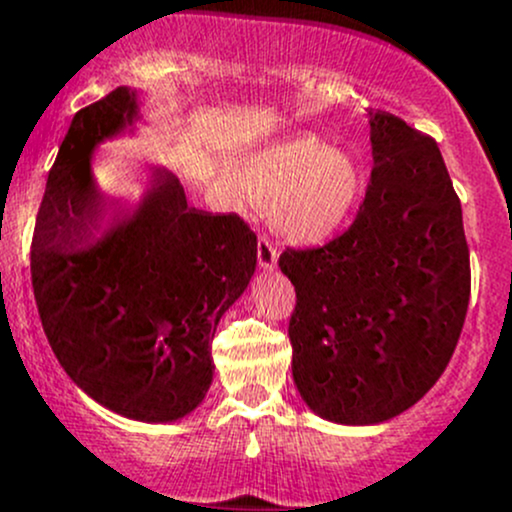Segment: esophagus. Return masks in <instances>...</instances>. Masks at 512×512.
<instances>
[{
    "label": "esophagus",
    "instance_id": "1",
    "mask_svg": "<svg viewBox=\"0 0 512 512\" xmlns=\"http://www.w3.org/2000/svg\"><path fill=\"white\" fill-rule=\"evenodd\" d=\"M256 258H258V266H261L263 271H273V268H276L278 249H276V244L268 239V236H261V239H258Z\"/></svg>",
    "mask_w": 512,
    "mask_h": 512
}]
</instances>
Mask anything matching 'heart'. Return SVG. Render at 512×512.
<instances>
[{"mask_svg":"<svg viewBox=\"0 0 512 512\" xmlns=\"http://www.w3.org/2000/svg\"><path fill=\"white\" fill-rule=\"evenodd\" d=\"M231 182L271 207V221L295 244H323L340 229L360 189V170L345 150L315 135H295L249 152Z\"/></svg>","mask_w":512,"mask_h":512,"instance_id":"b5f03b06","label":"heart"}]
</instances>
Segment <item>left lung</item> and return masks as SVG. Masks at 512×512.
I'll list each match as a JSON object with an SVG mask.
<instances>
[{
  "instance_id": "left-lung-1",
  "label": "left lung",
  "mask_w": 512,
  "mask_h": 512,
  "mask_svg": "<svg viewBox=\"0 0 512 512\" xmlns=\"http://www.w3.org/2000/svg\"><path fill=\"white\" fill-rule=\"evenodd\" d=\"M372 175L355 221L286 249L293 382L335 424H382L436 384L461 335L471 261L461 202L434 138L370 110Z\"/></svg>"
}]
</instances>
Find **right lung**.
<instances>
[{"instance_id":"right-lung-1","label":"right lung","mask_w":512,"mask_h":512,"mask_svg":"<svg viewBox=\"0 0 512 512\" xmlns=\"http://www.w3.org/2000/svg\"><path fill=\"white\" fill-rule=\"evenodd\" d=\"M135 120L125 86L73 115L36 214L31 286L68 377L110 412L167 424L207 397L214 333L254 276L256 234L236 214L189 207L162 167L133 212L111 215L93 150Z\"/></svg>"}]
</instances>
